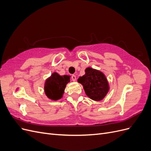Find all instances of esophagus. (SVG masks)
I'll list each match as a JSON object with an SVG mask.
<instances>
[{
	"label": "esophagus",
	"instance_id": "1",
	"mask_svg": "<svg viewBox=\"0 0 151 151\" xmlns=\"http://www.w3.org/2000/svg\"><path fill=\"white\" fill-rule=\"evenodd\" d=\"M72 79L73 81H76V76L75 75H72Z\"/></svg>",
	"mask_w": 151,
	"mask_h": 151
}]
</instances>
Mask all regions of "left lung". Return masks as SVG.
Masks as SVG:
<instances>
[{"label":"left lung","mask_w":151,"mask_h":151,"mask_svg":"<svg viewBox=\"0 0 151 151\" xmlns=\"http://www.w3.org/2000/svg\"><path fill=\"white\" fill-rule=\"evenodd\" d=\"M77 81L83 86L86 95L94 101H101L109 89L105 75L102 72L91 67L86 68L85 74L79 77Z\"/></svg>","instance_id":"obj_1"}]
</instances>
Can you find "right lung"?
Returning a JSON list of instances; mask_svg holds the SVG:
<instances>
[{"label": "right lung", "instance_id": "right-lung-1", "mask_svg": "<svg viewBox=\"0 0 151 151\" xmlns=\"http://www.w3.org/2000/svg\"><path fill=\"white\" fill-rule=\"evenodd\" d=\"M70 82V76H60L53 72L45 83V93L47 96L53 101L62 98L66 85Z\"/></svg>", "mask_w": 151, "mask_h": 151}]
</instances>
